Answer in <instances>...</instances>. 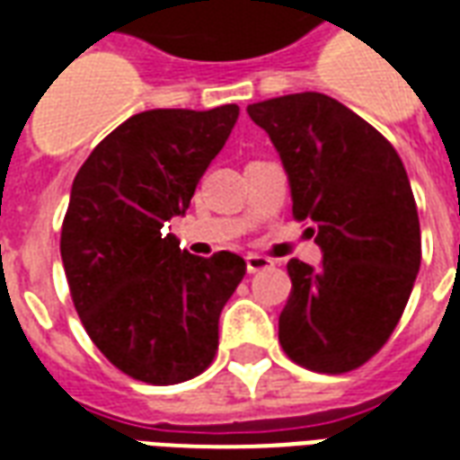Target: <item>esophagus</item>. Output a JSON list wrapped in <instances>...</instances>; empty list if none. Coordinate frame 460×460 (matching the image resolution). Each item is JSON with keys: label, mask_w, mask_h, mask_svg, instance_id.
<instances>
[{"label": "esophagus", "mask_w": 460, "mask_h": 460, "mask_svg": "<svg viewBox=\"0 0 460 460\" xmlns=\"http://www.w3.org/2000/svg\"><path fill=\"white\" fill-rule=\"evenodd\" d=\"M273 266V261L266 259V256H259V253H249L246 256V270L249 273H259V270H266Z\"/></svg>", "instance_id": "34e87169"}]
</instances>
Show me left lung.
Returning <instances> with one entry per match:
<instances>
[{"instance_id": "obj_1", "label": "left lung", "mask_w": 460, "mask_h": 460, "mask_svg": "<svg viewBox=\"0 0 460 460\" xmlns=\"http://www.w3.org/2000/svg\"><path fill=\"white\" fill-rule=\"evenodd\" d=\"M246 111L280 155L293 217L313 221L308 234L323 251L318 269L288 261L280 345L313 372H349L394 332L421 263L404 164L369 122L325 93L280 95Z\"/></svg>"}]
</instances>
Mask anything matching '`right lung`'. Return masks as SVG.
Returning <instances> with one entry per match:
<instances>
[{
    "label": "right lung",
    "mask_w": 460,
    "mask_h": 460,
    "mask_svg": "<svg viewBox=\"0 0 460 460\" xmlns=\"http://www.w3.org/2000/svg\"><path fill=\"white\" fill-rule=\"evenodd\" d=\"M239 105L157 108L128 118L78 170L61 259L85 332L120 372L147 385L201 375L219 345V315L246 273L231 251L191 256L172 236Z\"/></svg>",
    "instance_id": "obj_1"
}]
</instances>
